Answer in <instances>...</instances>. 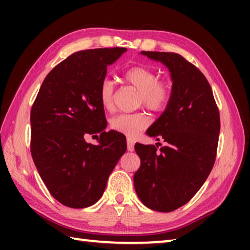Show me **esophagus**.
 <instances>
[{"label":"esophagus","instance_id":"esophagus-1","mask_svg":"<svg viewBox=\"0 0 250 250\" xmlns=\"http://www.w3.org/2000/svg\"><path fill=\"white\" fill-rule=\"evenodd\" d=\"M126 147H128V151L132 152L134 150V141L131 138L126 139Z\"/></svg>","mask_w":250,"mask_h":250}]
</instances>
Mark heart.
<instances>
[{
  "mask_svg": "<svg viewBox=\"0 0 250 250\" xmlns=\"http://www.w3.org/2000/svg\"><path fill=\"white\" fill-rule=\"evenodd\" d=\"M126 83L139 90L138 104H143L152 111H161L171 99L172 86L167 80L158 79V74L147 66H133L124 74ZM101 105L107 111L115 108V84L104 79L99 88ZM149 125V118L143 112L122 113L110 120V128L129 138H134Z\"/></svg>",
  "mask_w": 250,
  "mask_h": 250,
  "instance_id": "obj_1",
  "label": "heart"
}]
</instances>
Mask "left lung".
Listing matches in <instances>:
<instances>
[{
  "mask_svg": "<svg viewBox=\"0 0 250 250\" xmlns=\"http://www.w3.org/2000/svg\"><path fill=\"white\" fill-rule=\"evenodd\" d=\"M161 62L171 73L172 95L162 115L146 130L160 143H135L141 166L133 183L140 201L158 211L186 204L213 168L221 129L219 111L208 82L200 69L179 54L141 52Z\"/></svg>",
  "mask_w": 250,
  "mask_h": 250,
  "instance_id": "8db88e82",
  "label": "left lung"
}]
</instances>
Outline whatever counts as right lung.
<instances>
[{
	"mask_svg": "<svg viewBox=\"0 0 250 250\" xmlns=\"http://www.w3.org/2000/svg\"><path fill=\"white\" fill-rule=\"evenodd\" d=\"M126 48L74 53L46 76L31 110V152L49 193L71 208L94 205L110 173L126 151L125 137L105 132L99 88L111 65ZM100 133L98 145L84 135Z\"/></svg>",
	"mask_w": 250,
	"mask_h": 250,
	"instance_id": "1",
	"label": "right lung"
}]
</instances>
